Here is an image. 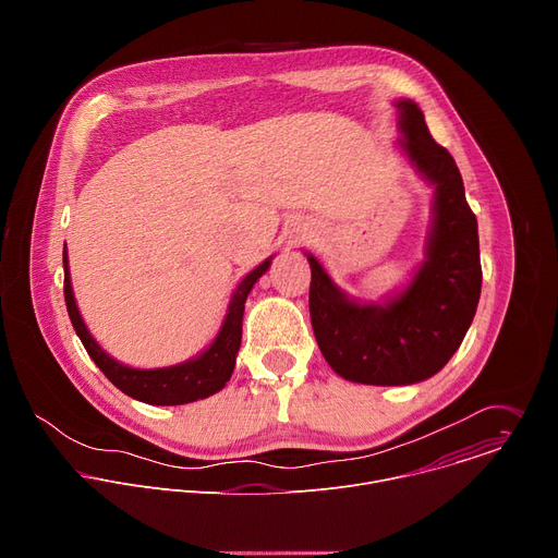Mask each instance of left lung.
Wrapping results in <instances>:
<instances>
[{"label":"left lung","mask_w":558,"mask_h":558,"mask_svg":"<svg viewBox=\"0 0 558 558\" xmlns=\"http://www.w3.org/2000/svg\"><path fill=\"white\" fill-rule=\"evenodd\" d=\"M397 108L409 158L435 183L428 260L400 298L375 306L347 300L308 256L317 347L340 377L373 386L415 384L441 371L463 342L482 293L476 216L454 158L430 136L417 104L397 101Z\"/></svg>","instance_id":"left-lung-1"}]
</instances>
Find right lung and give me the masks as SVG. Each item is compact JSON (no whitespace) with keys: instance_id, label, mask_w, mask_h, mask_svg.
<instances>
[{"instance_id":"add662e5","label":"right lung","mask_w":558,"mask_h":558,"mask_svg":"<svg viewBox=\"0 0 558 558\" xmlns=\"http://www.w3.org/2000/svg\"><path fill=\"white\" fill-rule=\"evenodd\" d=\"M271 260L267 258L263 265H258L241 284H238L229 313L225 317V325L214 340V344L198 355L196 360H190L179 366L170 368H154V371H141V368H130L112 360L101 351V347L93 340L88 333L82 315L76 311L70 278H68V258L63 254V295H65V306L70 323L86 347L88 355L95 360V364L101 368V373L125 395L134 397L138 402L154 404V407H177V404H190L196 400H205V397L218 392L231 377L233 364H235V353L238 347H241L243 338V311H245V300L256 284V280L269 269Z\"/></svg>"}]
</instances>
